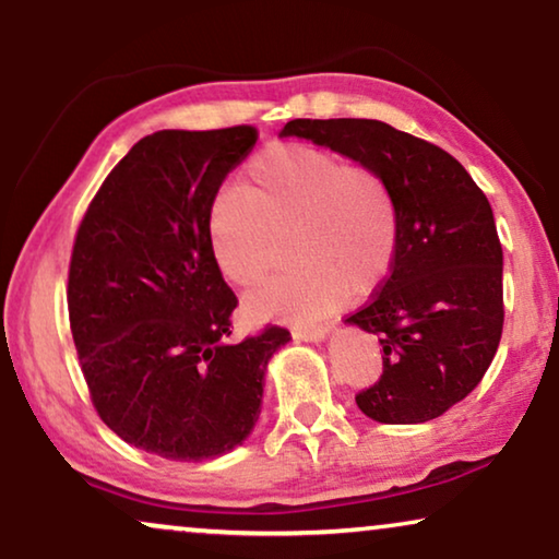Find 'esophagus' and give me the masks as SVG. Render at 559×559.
I'll return each instance as SVG.
<instances>
[{
  "mask_svg": "<svg viewBox=\"0 0 559 559\" xmlns=\"http://www.w3.org/2000/svg\"><path fill=\"white\" fill-rule=\"evenodd\" d=\"M331 331H333L331 325L297 328V331H293V338H295V341H305V343H320V341H325L328 335H331Z\"/></svg>",
  "mask_w": 559,
  "mask_h": 559,
  "instance_id": "1",
  "label": "esophagus"
}]
</instances>
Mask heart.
<instances>
[{
  "mask_svg": "<svg viewBox=\"0 0 559 559\" xmlns=\"http://www.w3.org/2000/svg\"><path fill=\"white\" fill-rule=\"evenodd\" d=\"M289 236L293 270L247 295L254 320L312 323L386 280L400 243L392 190L369 167L325 147L277 142L251 159L243 190L213 198L205 234L218 272L249 287L272 262L274 236Z\"/></svg>",
  "mask_w": 559,
  "mask_h": 559,
  "instance_id": "heart-1",
  "label": "heart"
}]
</instances>
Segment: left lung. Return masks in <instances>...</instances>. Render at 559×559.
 <instances>
[{
	"label": "left lung",
	"instance_id": "obj_1",
	"mask_svg": "<svg viewBox=\"0 0 559 559\" xmlns=\"http://www.w3.org/2000/svg\"><path fill=\"white\" fill-rule=\"evenodd\" d=\"M297 136L369 167L400 216L392 274L346 318L377 333L384 373L356 394L384 425H417L465 400L491 366L503 328V251L488 198L445 150L377 119H293Z\"/></svg>",
	"mask_w": 559,
	"mask_h": 559
}]
</instances>
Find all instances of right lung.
Wrapping results in <instances>:
<instances>
[{
	"label": "right lung",
	"mask_w": 559,
	"mask_h": 559,
	"mask_svg": "<svg viewBox=\"0 0 559 559\" xmlns=\"http://www.w3.org/2000/svg\"><path fill=\"white\" fill-rule=\"evenodd\" d=\"M254 127L163 129L104 180L68 272L73 343L98 417L167 461L231 453L254 430L277 325L228 343L236 295L213 262L205 218Z\"/></svg>",
	"instance_id": "right-lung-1"
}]
</instances>
